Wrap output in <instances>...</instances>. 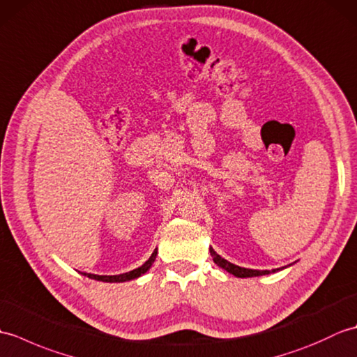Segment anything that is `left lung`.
<instances>
[{
  "label": "left lung",
  "instance_id": "8db88e82",
  "mask_svg": "<svg viewBox=\"0 0 357 357\" xmlns=\"http://www.w3.org/2000/svg\"><path fill=\"white\" fill-rule=\"evenodd\" d=\"M210 255L211 257H213L215 264L218 265V267L224 268L225 271H229L230 275L236 276V278H253V276H264V275H270V273H276L279 270H284L282 268H275V270H252V268H244V267H239V265H234L231 262H229L227 259H224V257L219 256L213 248L210 247Z\"/></svg>",
  "mask_w": 357,
  "mask_h": 357
}]
</instances>
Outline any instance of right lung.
I'll return each instance as SVG.
<instances>
[{"mask_svg":"<svg viewBox=\"0 0 357 357\" xmlns=\"http://www.w3.org/2000/svg\"><path fill=\"white\" fill-rule=\"evenodd\" d=\"M156 255L158 252L155 250L153 253H151V256L149 257V259L144 262L141 267L135 268L132 271H127V273H123V275H115V276H100V275H92V273H82V275L90 278V279H95V280H102V282H127V280H132V279H136L142 276L144 273H147L149 268L153 265L155 259H156Z\"/></svg>","mask_w":357,"mask_h":357,"instance_id":"right-lung-1","label":"right lung"}]
</instances>
